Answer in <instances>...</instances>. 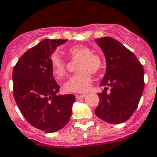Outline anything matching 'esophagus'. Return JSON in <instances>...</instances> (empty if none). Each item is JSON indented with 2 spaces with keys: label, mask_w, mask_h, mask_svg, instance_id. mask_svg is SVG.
Masks as SVG:
<instances>
[{
  "label": "esophagus",
  "mask_w": 157,
  "mask_h": 157,
  "mask_svg": "<svg viewBox=\"0 0 157 157\" xmlns=\"http://www.w3.org/2000/svg\"><path fill=\"white\" fill-rule=\"evenodd\" d=\"M76 99L77 100H79V99H82V98H83L84 97H85V95L84 94H81V95H76Z\"/></svg>",
  "instance_id": "1"
}]
</instances>
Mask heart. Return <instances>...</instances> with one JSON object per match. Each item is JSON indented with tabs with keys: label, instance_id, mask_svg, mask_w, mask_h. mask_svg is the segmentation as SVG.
I'll list each match as a JSON object with an SVG mask.
<instances>
[{
	"label": "heart",
	"instance_id": "1",
	"mask_svg": "<svg viewBox=\"0 0 157 157\" xmlns=\"http://www.w3.org/2000/svg\"><path fill=\"white\" fill-rule=\"evenodd\" d=\"M71 60L78 59L76 70L78 71L67 80L63 88L66 93H85L90 88L93 74L99 73L102 69V57L94 53L89 47L78 44L67 50ZM51 68L58 79L64 77L67 72V63L57 55H53L50 59Z\"/></svg>",
	"mask_w": 157,
	"mask_h": 157
}]
</instances>
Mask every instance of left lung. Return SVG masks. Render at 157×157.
I'll return each instance as SVG.
<instances>
[{
	"instance_id": "8db88e82",
	"label": "left lung",
	"mask_w": 157,
	"mask_h": 157,
	"mask_svg": "<svg viewBox=\"0 0 157 157\" xmlns=\"http://www.w3.org/2000/svg\"><path fill=\"white\" fill-rule=\"evenodd\" d=\"M107 61L106 74L98 94L99 105L94 113L103 121L119 124L130 118L137 108L144 89V69L132 52L110 37L95 39ZM110 88V94L105 93Z\"/></svg>"
}]
</instances>
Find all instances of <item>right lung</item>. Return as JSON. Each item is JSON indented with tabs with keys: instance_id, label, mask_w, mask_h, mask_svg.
<instances>
[{
	"instance_id": "add662e5",
	"label": "right lung",
	"mask_w": 157,
	"mask_h": 157,
	"mask_svg": "<svg viewBox=\"0 0 157 157\" xmlns=\"http://www.w3.org/2000/svg\"><path fill=\"white\" fill-rule=\"evenodd\" d=\"M67 40H44L28 49L13 69V95L19 109L34 128L57 132L69 121L74 94L57 95L50 55Z\"/></svg>"
}]
</instances>
